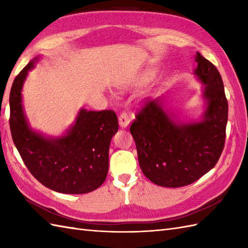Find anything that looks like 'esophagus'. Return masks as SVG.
<instances>
[{
  "mask_svg": "<svg viewBox=\"0 0 248 248\" xmlns=\"http://www.w3.org/2000/svg\"><path fill=\"white\" fill-rule=\"evenodd\" d=\"M118 123L121 128H125L128 127V124L130 123V117L128 116V114L125 112H123L118 117Z\"/></svg>",
  "mask_w": 248,
  "mask_h": 248,
  "instance_id": "34e87169",
  "label": "esophagus"
}]
</instances>
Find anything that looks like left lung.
I'll list each match as a JSON object with an SVG mask.
<instances>
[{
  "instance_id": "1",
  "label": "left lung",
  "mask_w": 248,
  "mask_h": 248,
  "mask_svg": "<svg viewBox=\"0 0 248 248\" xmlns=\"http://www.w3.org/2000/svg\"><path fill=\"white\" fill-rule=\"evenodd\" d=\"M194 76L203 84L200 118L178 120L163 107V97L148 100L130 128L144 175L156 186L180 187L195 182L217 164L224 149L228 102L222 77L198 53Z\"/></svg>"
}]
</instances>
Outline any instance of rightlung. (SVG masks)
<instances>
[{
    "label": "right lung",
    "mask_w": 248,
    "mask_h": 248,
    "mask_svg": "<svg viewBox=\"0 0 248 248\" xmlns=\"http://www.w3.org/2000/svg\"><path fill=\"white\" fill-rule=\"evenodd\" d=\"M35 57L14 80L9 94V124L16 148L31 175L50 189L64 194L93 192L108 171L110 140L118 131L114 110L81 108L75 124L59 138L31 128L22 104V88Z\"/></svg>",
    "instance_id": "obj_1"
}]
</instances>
